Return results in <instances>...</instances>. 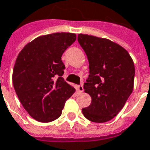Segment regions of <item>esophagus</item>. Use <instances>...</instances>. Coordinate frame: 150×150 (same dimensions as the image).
<instances>
[{"label":"esophagus","mask_w":150,"mask_h":150,"mask_svg":"<svg viewBox=\"0 0 150 150\" xmlns=\"http://www.w3.org/2000/svg\"><path fill=\"white\" fill-rule=\"evenodd\" d=\"M77 88H78V91L79 92V93H81V92H83V85H79L78 87H77Z\"/></svg>","instance_id":"esophagus-1"}]
</instances>
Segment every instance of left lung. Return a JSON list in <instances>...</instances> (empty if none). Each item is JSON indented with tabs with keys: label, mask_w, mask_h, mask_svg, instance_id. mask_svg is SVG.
<instances>
[{
	"label": "left lung",
	"mask_w": 150,
	"mask_h": 150,
	"mask_svg": "<svg viewBox=\"0 0 150 150\" xmlns=\"http://www.w3.org/2000/svg\"><path fill=\"white\" fill-rule=\"evenodd\" d=\"M79 43L89 62V77L83 88L91 104L82 109L96 123L107 122L120 112L131 95L135 67L129 52L107 38L79 34Z\"/></svg>",
	"instance_id": "8db88e82"
}]
</instances>
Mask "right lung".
Wrapping results in <instances>:
<instances>
[{"label":"right lung","instance_id":"obj_1","mask_svg":"<svg viewBox=\"0 0 150 150\" xmlns=\"http://www.w3.org/2000/svg\"><path fill=\"white\" fill-rule=\"evenodd\" d=\"M76 40L73 33H54L36 38L18 54L13 84L29 115L39 122L58 119L66 100L75 89L64 81L62 54Z\"/></svg>","mask_w":150,"mask_h":150}]
</instances>
